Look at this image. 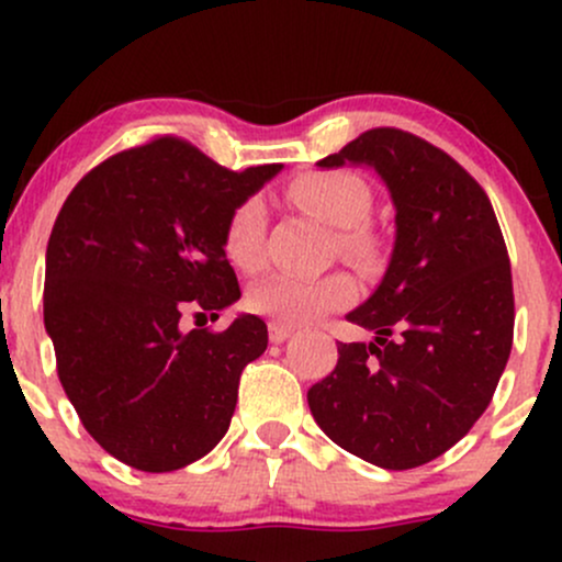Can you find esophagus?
Masks as SVG:
<instances>
[{"instance_id": "esophagus-1", "label": "esophagus", "mask_w": 562, "mask_h": 562, "mask_svg": "<svg viewBox=\"0 0 562 562\" xmlns=\"http://www.w3.org/2000/svg\"><path fill=\"white\" fill-rule=\"evenodd\" d=\"M290 333H293V327L282 325V322H272V325H269V338H272V344H282V340H288Z\"/></svg>"}]
</instances>
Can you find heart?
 Returning a JSON list of instances; mask_svg holds the SVG:
<instances>
[{
    "instance_id": "b5f03b06",
    "label": "heart",
    "mask_w": 562,
    "mask_h": 562,
    "mask_svg": "<svg viewBox=\"0 0 562 562\" xmlns=\"http://www.w3.org/2000/svg\"><path fill=\"white\" fill-rule=\"evenodd\" d=\"M288 198L312 216L338 227L340 254L346 259L367 263L378 256V237L364 227L370 214V190L348 171H308L288 184ZM267 240V209L261 198H245L229 211L224 224V254L243 272H256L263 263ZM357 295V285L348 274L263 277L248 290L250 312L282 325H308L348 306Z\"/></svg>"
}]
</instances>
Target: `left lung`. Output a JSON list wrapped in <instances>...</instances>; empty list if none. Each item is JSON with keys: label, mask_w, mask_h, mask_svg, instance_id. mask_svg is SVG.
I'll use <instances>...</instances> for the list:
<instances>
[{"label": "left lung", "mask_w": 562, "mask_h": 562, "mask_svg": "<svg viewBox=\"0 0 562 562\" xmlns=\"http://www.w3.org/2000/svg\"><path fill=\"white\" fill-rule=\"evenodd\" d=\"M375 166L396 205L383 282L348 322L372 344H338L308 389L314 420L338 447L409 470L454 447L486 412L509 359L515 295L492 200L441 147L378 126L319 166Z\"/></svg>", "instance_id": "1"}]
</instances>
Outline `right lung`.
I'll use <instances>...</instances> for the list:
<instances>
[{
    "label": "right lung",
    "instance_id": "right-lung-1",
    "mask_svg": "<svg viewBox=\"0 0 562 562\" xmlns=\"http://www.w3.org/2000/svg\"><path fill=\"white\" fill-rule=\"evenodd\" d=\"M280 164L232 171L182 137H153L83 173L55 218L44 327L57 378L89 436L145 473L209 454L235 415L240 375L267 351L263 319L178 327L240 299L224 224Z\"/></svg>",
    "mask_w": 562,
    "mask_h": 562
}]
</instances>
